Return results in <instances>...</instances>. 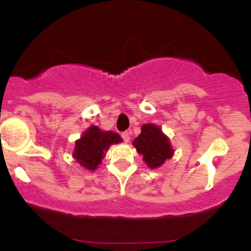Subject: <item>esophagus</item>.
<instances>
[{"instance_id": "esophagus-1", "label": "esophagus", "mask_w": 251, "mask_h": 251, "mask_svg": "<svg viewBox=\"0 0 251 251\" xmlns=\"http://www.w3.org/2000/svg\"><path fill=\"white\" fill-rule=\"evenodd\" d=\"M121 137L125 142H130V132L128 131H125V132L121 133Z\"/></svg>"}]
</instances>
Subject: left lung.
<instances>
[{"label": "left lung", "instance_id": "left-lung-1", "mask_svg": "<svg viewBox=\"0 0 251 251\" xmlns=\"http://www.w3.org/2000/svg\"><path fill=\"white\" fill-rule=\"evenodd\" d=\"M133 146L151 169L159 168L174 155L170 140L164 135L161 128L154 124H144L142 126L141 133L135 138Z\"/></svg>", "mask_w": 251, "mask_h": 251}]
</instances>
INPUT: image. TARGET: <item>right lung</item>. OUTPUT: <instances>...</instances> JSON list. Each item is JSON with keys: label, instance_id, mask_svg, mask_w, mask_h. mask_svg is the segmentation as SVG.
I'll return each instance as SVG.
<instances>
[{"label": "right lung", "instance_id": "obj_1", "mask_svg": "<svg viewBox=\"0 0 251 251\" xmlns=\"http://www.w3.org/2000/svg\"><path fill=\"white\" fill-rule=\"evenodd\" d=\"M123 138L111 131H102L97 126L88 127L80 140L75 142V149L73 156L75 160L85 169L95 171L98 168L104 153L108 151L110 144L120 143Z\"/></svg>", "mask_w": 251, "mask_h": 251}]
</instances>
